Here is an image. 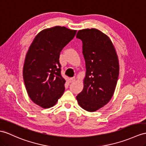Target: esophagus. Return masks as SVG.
<instances>
[{
  "label": "esophagus",
  "instance_id": "obj_1",
  "mask_svg": "<svg viewBox=\"0 0 146 146\" xmlns=\"http://www.w3.org/2000/svg\"><path fill=\"white\" fill-rule=\"evenodd\" d=\"M75 81H76V78H75V77L70 78V79H69V82H70V83L74 82H75Z\"/></svg>",
  "mask_w": 146,
  "mask_h": 146
}]
</instances>
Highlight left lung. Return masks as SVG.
I'll list each match as a JSON object with an SVG mask.
<instances>
[{
	"instance_id": "8db88e82",
	"label": "left lung",
	"mask_w": 146,
	"mask_h": 146,
	"mask_svg": "<svg viewBox=\"0 0 146 146\" xmlns=\"http://www.w3.org/2000/svg\"><path fill=\"white\" fill-rule=\"evenodd\" d=\"M82 41V53L86 73L84 88L76 97L78 104L86 111L93 112L111 100L119 76V61L110 38L95 28L77 32Z\"/></svg>"
}]
</instances>
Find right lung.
Returning <instances> with one entry per match:
<instances>
[{
    "label": "right lung",
    "mask_w": 146,
    "mask_h": 146,
    "mask_svg": "<svg viewBox=\"0 0 146 146\" xmlns=\"http://www.w3.org/2000/svg\"><path fill=\"white\" fill-rule=\"evenodd\" d=\"M76 30L56 26L42 30L35 38L26 54L23 76L27 93L43 108L56 105L64 92L60 52L76 34Z\"/></svg>",
    "instance_id": "right-lung-1"
}]
</instances>
